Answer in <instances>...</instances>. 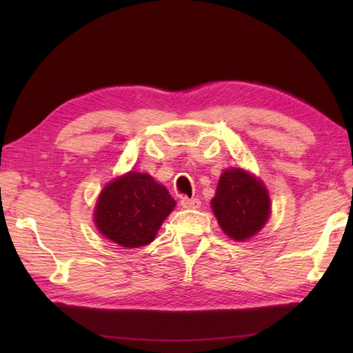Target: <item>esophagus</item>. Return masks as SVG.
<instances>
[{
	"mask_svg": "<svg viewBox=\"0 0 353 353\" xmlns=\"http://www.w3.org/2000/svg\"><path fill=\"white\" fill-rule=\"evenodd\" d=\"M181 205L183 208H199L201 207V201L198 198H181Z\"/></svg>",
	"mask_w": 353,
	"mask_h": 353,
	"instance_id": "esophagus-1",
	"label": "esophagus"
}]
</instances>
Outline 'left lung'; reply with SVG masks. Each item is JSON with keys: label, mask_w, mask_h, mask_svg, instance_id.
I'll list each match as a JSON object with an SVG mask.
<instances>
[{"label": "left lung", "mask_w": 353, "mask_h": 353, "mask_svg": "<svg viewBox=\"0 0 353 353\" xmlns=\"http://www.w3.org/2000/svg\"><path fill=\"white\" fill-rule=\"evenodd\" d=\"M212 208L224 234L235 241H244L266 224L271 201L266 187L254 174L243 168H230L219 177Z\"/></svg>", "instance_id": "8db88e82"}]
</instances>
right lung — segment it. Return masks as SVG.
<instances>
[{
    "label": "right lung",
    "instance_id": "1",
    "mask_svg": "<svg viewBox=\"0 0 353 353\" xmlns=\"http://www.w3.org/2000/svg\"><path fill=\"white\" fill-rule=\"evenodd\" d=\"M174 207L176 201L162 183L145 172L130 171L101 191L94 207V224L119 246L140 248L154 240Z\"/></svg>",
    "mask_w": 353,
    "mask_h": 353
}]
</instances>
